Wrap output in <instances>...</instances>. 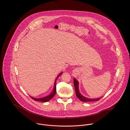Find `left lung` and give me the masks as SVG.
I'll return each mask as SVG.
<instances>
[{
	"instance_id": "obj_1",
	"label": "left lung",
	"mask_w": 130,
	"mask_h": 130,
	"mask_svg": "<svg viewBox=\"0 0 130 130\" xmlns=\"http://www.w3.org/2000/svg\"><path fill=\"white\" fill-rule=\"evenodd\" d=\"M74 89H75V93H76V95L77 97V98L79 100H80L82 102H93V101H96L98 100H99L101 98H99L98 99H89V98H87L86 97L83 96L81 94L79 91V89H78V85H79V83L78 82V81L75 78L74 79Z\"/></svg>"
}]
</instances>
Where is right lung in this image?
Here are the masks:
<instances>
[{
	"label": "right lung",
	"mask_w": 130,
	"mask_h": 130,
	"mask_svg": "<svg viewBox=\"0 0 130 130\" xmlns=\"http://www.w3.org/2000/svg\"><path fill=\"white\" fill-rule=\"evenodd\" d=\"M63 73H61L60 74H59V75H58V76H57L56 78V81L55 82V84H54V89L53 90V91L52 92V93H51L49 95H48L47 96H45L43 98H33L32 96H31L30 95V96H31V98L32 99H34V100L35 101H40V102H47V101H49L50 100L52 99L56 94V81L57 80V79L58 78V77H59V76L62 74Z\"/></svg>",
	"instance_id": "1"
}]
</instances>
